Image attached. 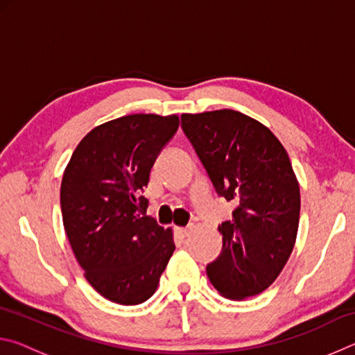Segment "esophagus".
<instances>
[{
  "mask_svg": "<svg viewBox=\"0 0 355 355\" xmlns=\"http://www.w3.org/2000/svg\"><path fill=\"white\" fill-rule=\"evenodd\" d=\"M175 233L180 238H186L189 236L191 233V227H175Z\"/></svg>",
  "mask_w": 355,
  "mask_h": 355,
  "instance_id": "34e87169",
  "label": "esophagus"
}]
</instances>
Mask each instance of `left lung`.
Returning a JSON list of instances; mask_svg holds the SVG:
<instances>
[{"instance_id": "1", "label": "left lung", "mask_w": 355, "mask_h": 355, "mask_svg": "<svg viewBox=\"0 0 355 355\" xmlns=\"http://www.w3.org/2000/svg\"><path fill=\"white\" fill-rule=\"evenodd\" d=\"M218 194L235 202L219 225L222 252L207 274L224 297L243 300L274 284L297 236L300 191L282 142L261 122L233 110L182 114Z\"/></svg>"}]
</instances>
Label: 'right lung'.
I'll list each match as a JSON object with an SVG mask.
<instances>
[{
  "label": "right lung",
  "instance_id": "right-lung-1",
  "mask_svg": "<svg viewBox=\"0 0 355 355\" xmlns=\"http://www.w3.org/2000/svg\"><path fill=\"white\" fill-rule=\"evenodd\" d=\"M180 119L131 114L95 127L78 144L61 183L65 233L84 277L101 296L137 305L156 291L175 250L172 228L146 216L141 194Z\"/></svg>",
  "mask_w": 355,
  "mask_h": 355
}]
</instances>
